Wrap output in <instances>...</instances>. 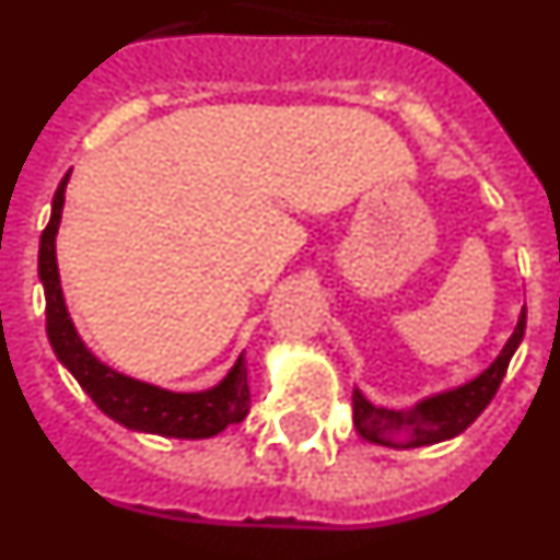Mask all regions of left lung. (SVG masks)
<instances>
[{"label": "left lung", "mask_w": 560, "mask_h": 560, "mask_svg": "<svg viewBox=\"0 0 560 560\" xmlns=\"http://www.w3.org/2000/svg\"><path fill=\"white\" fill-rule=\"evenodd\" d=\"M524 325H527V311H522L513 336L508 339L499 359L482 375H477L463 387L452 389V393L427 398L409 412L373 407L359 389H353V420L361 438L384 443V446H398V443L389 440V434H407V443H400V446H432V443L465 432L497 395L499 384L508 373V364H511L518 341L524 336Z\"/></svg>", "instance_id": "left-lung-1"}]
</instances>
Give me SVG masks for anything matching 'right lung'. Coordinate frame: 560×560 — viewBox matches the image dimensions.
I'll return each instance as SVG.
<instances>
[{
    "label": "right lung",
    "instance_id": "1",
    "mask_svg": "<svg viewBox=\"0 0 560 560\" xmlns=\"http://www.w3.org/2000/svg\"><path fill=\"white\" fill-rule=\"evenodd\" d=\"M69 173L61 179L52 199V215L47 230L42 232V249H38V277L47 296V336L56 350L58 361L83 387V393L95 400L97 407L112 420L137 432H153L162 438H212L224 432L232 423H241L249 412V384H246L244 355L235 361L224 381L207 393H167L151 387L128 375L114 373L89 353L75 325L69 319L63 305L61 280L56 264V232L61 224L63 190H67Z\"/></svg>",
    "mask_w": 560,
    "mask_h": 560
}]
</instances>
